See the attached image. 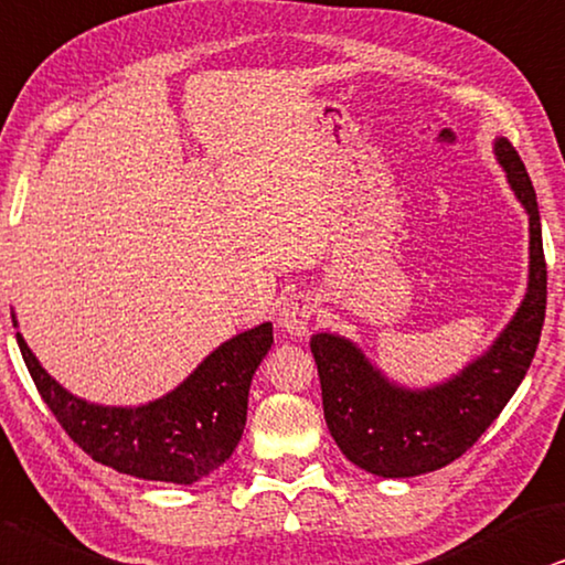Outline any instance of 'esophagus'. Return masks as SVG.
<instances>
[{"mask_svg":"<svg viewBox=\"0 0 565 565\" xmlns=\"http://www.w3.org/2000/svg\"><path fill=\"white\" fill-rule=\"evenodd\" d=\"M316 297L305 295V291H291L284 297L281 307H278V326L291 335H305L310 318L316 316Z\"/></svg>","mask_w":565,"mask_h":565,"instance_id":"obj_1","label":"esophagus"}]
</instances>
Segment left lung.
<instances>
[{
	"label": "left lung",
	"instance_id": "left-lung-1",
	"mask_svg": "<svg viewBox=\"0 0 565 565\" xmlns=\"http://www.w3.org/2000/svg\"><path fill=\"white\" fill-rule=\"evenodd\" d=\"M492 151L530 216L526 295L498 339L461 373L427 388L391 381L344 335L316 333L310 339L328 430L341 454L370 475L398 480L459 459L516 394L537 352L547 302L537 195L509 140L495 138Z\"/></svg>",
	"mask_w": 565,
	"mask_h": 565
}]
</instances>
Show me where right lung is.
<instances>
[{
  "label": "right lung",
  "mask_w": 565,
  "mask_h": 565,
  "mask_svg": "<svg viewBox=\"0 0 565 565\" xmlns=\"http://www.w3.org/2000/svg\"><path fill=\"white\" fill-rule=\"evenodd\" d=\"M12 326H18L15 316ZM270 344L274 326L260 323L213 349L161 398L140 406H104L56 383L18 333L41 398L93 461L138 480L174 484L203 480L234 454L247 423L249 383Z\"/></svg>",
  "instance_id": "add662e5"
}]
</instances>
